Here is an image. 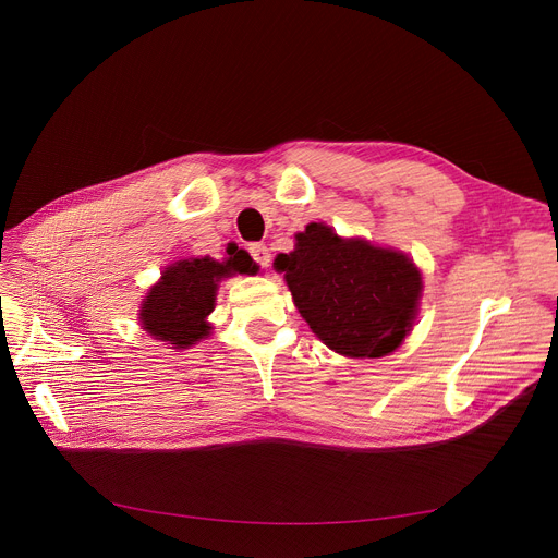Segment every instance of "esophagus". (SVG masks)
I'll use <instances>...</instances> for the list:
<instances>
[{
  "mask_svg": "<svg viewBox=\"0 0 558 558\" xmlns=\"http://www.w3.org/2000/svg\"><path fill=\"white\" fill-rule=\"evenodd\" d=\"M248 253H251V258L256 260L260 267H267L269 260H271V251L265 244H251Z\"/></svg>",
  "mask_w": 558,
  "mask_h": 558,
  "instance_id": "esophagus-1",
  "label": "esophagus"
}]
</instances>
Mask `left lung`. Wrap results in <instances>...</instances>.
<instances>
[{"label": "left lung", "instance_id": "left-lung-1", "mask_svg": "<svg viewBox=\"0 0 558 558\" xmlns=\"http://www.w3.org/2000/svg\"><path fill=\"white\" fill-rule=\"evenodd\" d=\"M312 331L340 356L383 359L414 327L423 278L400 251L312 222L274 263Z\"/></svg>", "mask_w": 558, "mask_h": 558}]
</instances>
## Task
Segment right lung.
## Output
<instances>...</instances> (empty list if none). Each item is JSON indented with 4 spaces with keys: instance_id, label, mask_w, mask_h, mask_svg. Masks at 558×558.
<instances>
[{
    "instance_id": "obj_1",
    "label": "right lung",
    "mask_w": 558,
    "mask_h": 558,
    "mask_svg": "<svg viewBox=\"0 0 558 558\" xmlns=\"http://www.w3.org/2000/svg\"><path fill=\"white\" fill-rule=\"evenodd\" d=\"M256 263L242 251L229 253L225 263L214 258L178 260L144 295L140 325L171 349H189L211 331L207 316L216 307L218 282L233 274H256Z\"/></svg>"
}]
</instances>
